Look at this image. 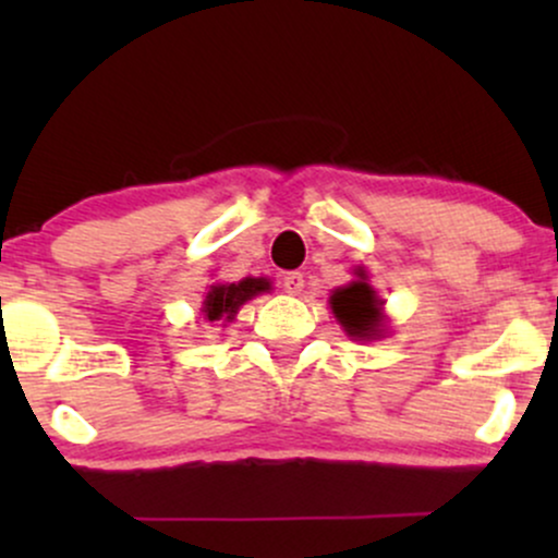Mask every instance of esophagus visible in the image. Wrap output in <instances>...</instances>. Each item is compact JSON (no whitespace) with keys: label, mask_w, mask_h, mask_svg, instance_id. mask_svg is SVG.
<instances>
[{"label":"esophagus","mask_w":558,"mask_h":558,"mask_svg":"<svg viewBox=\"0 0 558 558\" xmlns=\"http://www.w3.org/2000/svg\"><path fill=\"white\" fill-rule=\"evenodd\" d=\"M301 288H304V275H301V272H286L283 275V291L286 293H293V296H296V293H301Z\"/></svg>","instance_id":"34e87169"}]
</instances>
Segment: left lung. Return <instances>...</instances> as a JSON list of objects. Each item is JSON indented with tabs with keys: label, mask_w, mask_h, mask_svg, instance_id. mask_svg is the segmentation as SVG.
<instances>
[{
	"label": "left lung",
	"mask_w": 558,
	"mask_h": 558,
	"mask_svg": "<svg viewBox=\"0 0 558 558\" xmlns=\"http://www.w3.org/2000/svg\"><path fill=\"white\" fill-rule=\"evenodd\" d=\"M360 278L351 286L338 288L330 296V306L349 336L373 338L380 332V301L373 288L364 283V275Z\"/></svg>",
	"instance_id": "8db88e82"
}]
</instances>
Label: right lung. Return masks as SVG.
I'll use <instances>...</instances> for the list:
<instances>
[{
  "mask_svg": "<svg viewBox=\"0 0 558 558\" xmlns=\"http://www.w3.org/2000/svg\"><path fill=\"white\" fill-rule=\"evenodd\" d=\"M262 291H270V283L265 278H246L241 283H217L209 288L202 312L209 323H222V319L230 323L235 312Z\"/></svg>",
  "mask_w": 558,
  "mask_h": 558,
  "instance_id": "1",
  "label": "right lung"
}]
</instances>
